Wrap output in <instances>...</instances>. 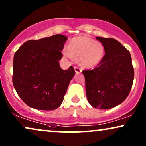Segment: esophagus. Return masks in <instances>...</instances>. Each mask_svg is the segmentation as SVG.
<instances>
[{
  "label": "esophagus",
  "instance_id": "esophagus-1",
  "mask_svg": "<svg viewBox=\"0 0 146 146\" xmlns=\"http://www.w3.org/2000/svg\"><path fill=\"white\" fill-rule=\"evenodd\" d=\"M74 69H75V73H81V72L82 71V70L80 68H79L77 67H75Z\"/></svg>",
  "mask_w": 146,
  "mask_h": 146
}]
</instances>
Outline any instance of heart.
Masks as SVG:
<instances>
[{
	"mask_svg": "<svg viewBox=\"0 0 146 146\" xmlns=\"http://www.w3.org/2000/svg\"><path fill=\"white\" fill-rule=\"evenodd\" d=\"M62 53L64 56L72 60L75 56L79 57L82 66L91 69L102 62L105 49L101 42H95L88 36H81L73 38L69 46L64 48Z\"/></svg>",
	"mask_w": 146,
	"mask_h": 146,
	"instance_id": "heart-1",
	"label": "heart"
}]
</instances>
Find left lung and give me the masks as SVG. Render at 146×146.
I'll return each instance as SVG.
<instances>
[{"label": "left lung", "instance_id": "left-lung-1", "mask_svg": "<svg viewBox=\"0 0 146 146\" xmlns=\"http://www.w3.org/2000/svg\"><path fill=\"white\" fill-rule=\"evenodd\" d=\"M105 54L98 67L83 71L88 102L99 109H110L121 104L131 89L134 70L126 48L113 38L97 37Z\"/></svg>", "mask_w": 146, "mask_h": 146}]
</instances>
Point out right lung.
I'll return each mask as SVG.
<instances>
[{
	"mask_svg": "<svg viewBox=\"0 0 146 146\" xmlns=\"http://www.w3.org/2000/svg\"><path fill=\"white\" fill-rule=\"evenodd\" d=\"M67 38L62 34L25 42L15 53L13 83L22 100L37 110H53L61 105L75 74L71 66L60 68Z\"/></svg>",
	"mask_w": 146,
	"mask_h": 146,
	"instance_id": "add662e5",
	"label": "right lung"
}]
</instances>
